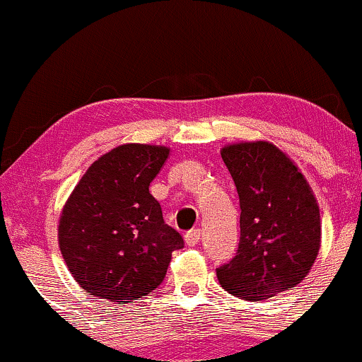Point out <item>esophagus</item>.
<instances>
[{"instance_id":"34e87169","label":"esophagus","mask_w":362,"mask_h":362,"mask_svg":"<svg viewBox=\"0 0 362 362\" xmlns=\"http://www.w3.org/2000/svg\"><path fill=\"white\" fill-rule=\"evenodd\" d=\"M201 240V230H190V232L185 233V244L190 245V247H194V245L199 244Z\"/></svg>"}]
</instances>
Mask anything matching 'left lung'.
I'll use <instances>...</instances> for the list:
<instances>
[{"instance_id":"8db88e82","label":"left lung","mask_w":362,"mask_h":362,"mask_svg":"<svg viewBox=\"0 0 362 362\" xmlns=\"http://www.w3.org/2000/svg\"><path fill=\"white\" fill-rule=\"evenodd\" d=\"M240 202L237 254L216 268L221 287L244 300L291 291L315 264L321 242L316 197L287 154L264 141L221 149Z\"/></svg>"}]
</instances>
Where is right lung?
Masks as SVG:
<instances>
[{"mask_svg":"<svg viewBox=\"0 0 362 362\" xmlns=\"http://www.w3.org/2000/svg\"><path fill=\"white\" fill-rule=\"evenodd\" d=\"M168 154L165 146H118L89 166L66 201L59 251L90 296L117 304L148 296L165 280L172 252L184 247L149 194Z\"/></svg>","mask_w":362,"mask_h":362,"instance_id":"1","label":"right lung"}]
</instances>
